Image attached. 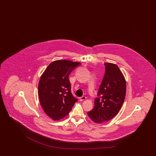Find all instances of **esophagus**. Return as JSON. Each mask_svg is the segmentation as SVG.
I'll list each match as a JSON object with an SVG mask.
<instances>
[{
    "label": "esophagus",
    "mask_w": 156,
    "mask_h": 156,
    "mask_svg": "<svg viewBox=\"0 0 156 156\" xmlns=\"http://www.w3.org/2000/svg\"><path fill=\"white\" fill-rule=\"evenodd\" d=\"M86 99V96H81V97H80L79 98V99L80 101H83V100H85Z\"/></svg>",
    "instance_id": "esophagus-1"
}]
</instances>
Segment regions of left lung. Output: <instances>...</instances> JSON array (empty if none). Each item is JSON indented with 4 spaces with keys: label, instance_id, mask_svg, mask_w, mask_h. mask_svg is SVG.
Returning <instances> with one entry per match:
<instances>
[{
    "label": "left lung",
    "instance_id": "8db88e82",
    "mask_svg": "<svg viewBox=\"0 0 156 156\" xmlns=\"http://www.w3.org/2000/svg\"><path fill=\"white\" fill-rule=\"evenodd\" d=\"M105 72L100 85L94 108L87 112L90 119L96 123L112 119L119 112L126 94V82L118 66L104 63Z\"/></svg>",
    "mask_w": 156,
    "mask_h": 156
}]
</instances>
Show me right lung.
I'll return each instance as SVG.
<instances>
[{"instance_id":"1","label":"right lung","mask_w":156,"mask_h":156,"mask_svg":"<svg viewBox=\"0 0 156 156\" xmlns=\"http://www.w3.org/2000/svg\"><path fill=\"white\" fill-rule=\"evenodd\" d=\"M79 62L69 60L52 62L40 78L38 96L44 112L54 120L68 115L77 99L73 95L69 76Z\"/></svg>"}]
</instances>
